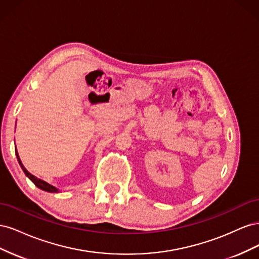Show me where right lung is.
<instances>
[{"instance_id":"1","label":"right lung","mask_w":259,"mask_h":259,"mask_svg":"<svg viewBox=\"0 0 259 259\" xmlns=\"http://www.w3.org/2000/svg\"><path fill=\"white\" fill-rule=\"evenodd\" d=\"M16 156H17L18 163L20 164V167H21L22 170H23V173L26 174V176H27V177L31 180V182H32L37 188H40V189H42V190H44V191H48V192H58L57 188H55L54 186L50 185L49 183H46V182H44V180H42V179H40V178H37V177H35L34 175L29 173V171L26 169V167L22 165V163H21V161H20V158H19L17 150H16Z\"/></svg>"}]
</instances>
